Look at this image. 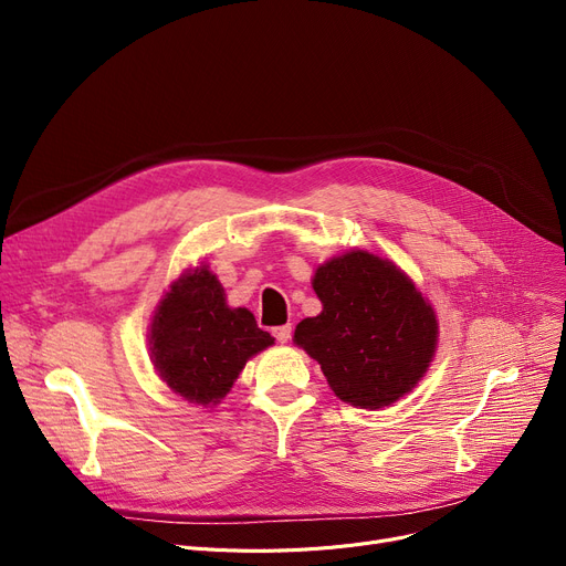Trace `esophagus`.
Instances as JSON below:
<instances>
[{"label":"esophagus","instance_id":"34e87169","mask_svg":"<svg viewBox=\"0 0 566 566\" xmlns=\"http://www.w3.org/2000/svg\"><path fill=\"white\" fill-rule=\"evenodd\" d=\"M273 335H275V339H277L280 344H286V342L291 339V325H280V328L273 331Z\"/></svg>","mask_w":566,"mask_h":566}]
</instances>
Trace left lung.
Masks as SVG:
<instances>
[{
  "label": "left lung",
  "mask_w": 566,
  "mask_h": 566,
  "mask_svg": "<svg viewBox=\"0 0 566 566\" xmlns=\"http://www.w3.org/2000/svg\"><path fill=\"white\" fill-rule=\"evenodd\" d=\"M312 289L321 314L295 325L293 344L321 365L331 390L378 410L412 392L438 348V316L401 268L367 250L321 263Z\"/></svg>",
  "instance_id": "1"
}]
</instances>
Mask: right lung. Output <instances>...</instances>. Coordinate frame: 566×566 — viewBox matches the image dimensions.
Masks as SVG:
<instances>
[{
  "instance_id": "right-lung-1",
  "label": "right lung",
  "mask_w": 566,
  "mask_h": 566,
  "mask_svg": "<svg viewBox=\"0 0 566 566\" xmlns=\"http://www.w3.org/2000/svg\"><path fill=\"white\" fill-rule=\"evenodd\" d=\"M273 344L250 310L227 305L224 286L206 261L169 284L148 325L158 378L174 395L203 408H216L248 360Z\"/></svg>"
}]
</instances>
